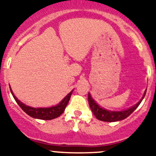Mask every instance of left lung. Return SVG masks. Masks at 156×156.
<instances>
[{"label": "left lung", "instance_id": "1", "mask_svg": "<svg viewBox=\"0 0 156 156\" xmlns=\"http://www.w3.org/2000/svg\"><path fill=\"white\" fill-rule=\"evenodd\" d=\"M146 90L144 91V94L143 98L140 99L138 103H137L131 108L121 112H112L105 109L103 108H101L100 106L94 101V99L92 98L90 94H88V102H89V105H90V109L93 112L94 115H95V117L101 121H105V122H116V121L122 120V119H126V117L129 116L138 107V105L141 102V101L144 98Z\"/></svg>", "mask_w": 156, "mask_h": 156}]
</instances>
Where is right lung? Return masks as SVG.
I'll use <instances>...</instances> for the list:
<instances>
[{
  "mask_svg": "<svg viewBox=\"0 0 156 156\" xmlns=\"http://www.w3.org/2000/svg\"><path fill=\"white\" fill-rule=\"evenodd\" d=\"M11 93L13 95V98L16 101L20 108L23 110L27 114H28L30 116L36 119H44V120H50V119H55L57 117L60 116L63 113V112L66 109V105H68L69 101L71 94L73 91L66 95V97L62 99L61 102L58 105L51 108H32L30 106H27L22 103L13 94L12 89H11Z\"/></svg>",
  "mask_w": 156,
  "mask_h": 156,
  "instance_id": "add662e5",
  "label": "right lung"
}]
</instances>
